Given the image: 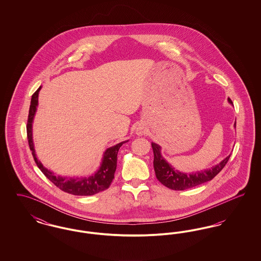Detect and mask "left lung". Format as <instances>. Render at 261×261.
Here are the masks:
<instances>
[{"instance_id":"left-lung-1","label":"left lung","mask_w":261,"mask_h":261,"mask_svg":"<svg viewBox=\"0 0 261 261\" xmlns=\"http://www.w3.org/2000/svg\"><path fill=\"white\" fill-rule=\"evenodd\" d=\"M228 101L229 103L233 105L231 99L228 98ZM234 126L236 127V122ZM151 147L153 150V168L158 180L162 185L175 191H183L211 181L223 169L231 155H228L222 162L212 166L210 169L184 173L175 169L171 164L165 161L162 155V147L160 145L151 143Z\"/></svg>"}]
</instances>
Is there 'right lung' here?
Returning a JSON list of instances; mask_svg holds the SVG:
<instances>
[{
	"mask_svg": "<svg viewBox=\"0 0 261 261\" xmlns=\"http://www.w3.org/2000/svg\"><path fill=\"white\" fill-rule=\"evenodd\" d=\"M41 87H39L37 91L32 95L31 103L28 114V121H27V139L29 148L32 150V155L34 161L36 162L40 170L44 175L53 182L56 186L60 188L62 191L75 195V196H92L98 194L101 191L107 190L111 186V183L114 178V172L116 170V162H117V153L120 147L128 141L121 142L115 146L106 149L101 159V162L99 165V169L91 176L86 177H63L61 175H56L53 171L46 168L42 162H40L36 156V152L34 149L33 137H32V124L35 113L37 111L38 97Z\"/></svg>",
	"mask_w": 261,
	"mask_h": 261,
	"instance_id": "1",
	"label": "right lung"
}]
</instances>
